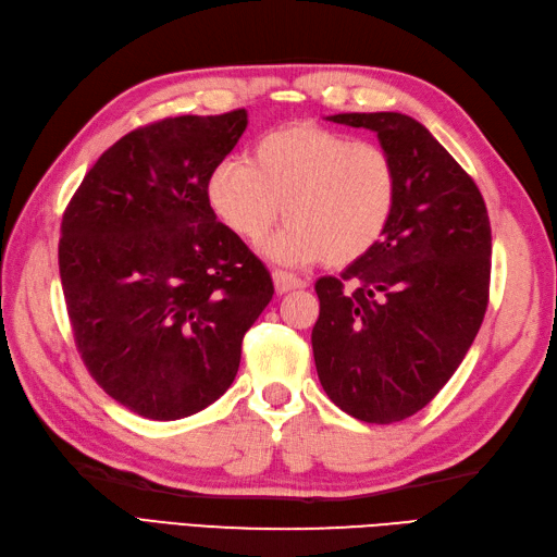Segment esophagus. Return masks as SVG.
<instances>
[{
    "mask_svg": "<svg viewBox=\"0 0 557 557\" xmlns=\"http://www.w3.org/2000/svg\"><path fill=\"white\" fill-rule=\"evenodd\" d=\"M272 282H275V292L277 294H287L292 289H304L306 282L297 275H292V272L285 270H275L272 272Z\"/></svg>",
    "mask_w": 557,
    "mask_h": 557,
    "instance_id": "esophagus-1",
    "label": "esophagus"
}]
</instances>
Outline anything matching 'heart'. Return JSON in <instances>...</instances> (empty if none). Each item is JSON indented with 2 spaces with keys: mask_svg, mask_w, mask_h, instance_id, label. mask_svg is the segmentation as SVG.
I'll list each match as a JSON object with an SVG mask.
<instances>
[{
  "mask_svg": "<svg viewBox=\"0 0 557 557\" xmlns=\"http://www.w3.org/2000/svg\"><path fill=\"white\" fill-rule=\"evenodd\" d=\"M218 220L244 242L263 239L280 263L349 265L383 239L397 206L395 160L366 140L315 124H292L258 138L248 162L222 160L206 184Z\"/></svg>",
  "mask_w": 557,
  "mask_h": 557,
  "instance_id": "1",
  "label": "heart"
}]
</instances>
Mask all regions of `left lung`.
Masks as SVG:
<instances>
[{"instance_id":"1","label":"left lung","mask_w":557,"mask_h":557,"mask_svg":"<svg viewBox=\"0 0 557 557\" xmlns=\"http://www.w3.org/2000/svg\"><path fill=\"white\" fill-rule=\"evenodd\" d=\"M327 120L377 134L395 160L399 194L383 239L339 277L315 282V371L349 417L395 423L441 393L483 323L488 210L474 180L411 116L349 112Z\"/></svg>"}]
</instances>
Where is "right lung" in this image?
Instances as JSON below:
<instances>
[{
	"label": "right lung",
	"mask_w": 557,
	"mask_h": 557,
	"mask_svg": "<svg viewBox=\"0 0 557 557\" xmlns=\"http://www.w3.org/2000/svg\"><path fill=\"white\" fill-rule=\"evenodd\" d=\"M246 110L170 116L116 140L62 220L59 277L88 373L138 417L174 421L220 399L270 304L268 268L208 203Z\"/></svg>",
	"instance_id": "obj_1"
}]
</instances>
